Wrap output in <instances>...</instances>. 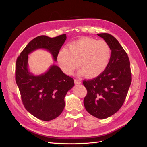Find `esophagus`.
Masks as SVG:
<instances>
[{"label": "esophagus", "instance_id": "esophagus-1", "mask_svg": "<svg viewBox=\"0 0 147 147\" xmlns=\"http://www.w3.org/2000/svg\"><path fill=\"white\" fill-rule=\"evenodd\" d=\"M74 82L76 84V85H78V84L82 83V82H81V80H78V79H75L74 80Z\"/></svg>", "mask_w": 147, "mask_h": 147}]
</instances>
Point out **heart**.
<instances>
[{"instance_id":"heart-1","label":"heart","mask_w":147,"mask_h":147,"mask_svg":"<svg viewBox=\"0 0 147 147\" xmlns=\"http://www.w3.org/2000/svg\"><path fill=\"white\" fill-rule=\"evenodd\" d=\"M111 53L110 47L104 40L83 38L70 43L68 49H61L57 54V60L65 73L72 74L81 65L86 77L94 78L107 67Z\"/></svg>"}]
</instances>
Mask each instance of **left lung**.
<instances>
[{
    "instance_id": "left-lung-1",
    "label": "left lung",
    "mask_w": 147,
    "mask_h": 147,
    "mask_svg": "<svg viewBox=\"0 0 147 147\" xmlns=\"http://www.w3.org/2000/svg\"><path fill=\"white\" fill-rule=\"evenodd\" d=\"M97 35L108 43L111 55L101 74L83 82L87 90L83 103L90 114L105 119L117 112L124 104L131 83V72L128 56L117 39L109 33Z\"/></svg>"
}]
</instances>
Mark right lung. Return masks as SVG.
<instances>
[{
	"mask_svg": "<svg viewBox=\"0 0 147 147\" xmlns=\"http://www.w3.org/2000/svg\"><path fill=\"white\" fill-rule=\"evenodd\" d=\"M66 34L54 38L45 35L33 39L21 52L16 64V82L26 110L42 121L57 117L65 107L64 97L74 85V80L65 74L57 65H52L46 73L35 76L28 68V57L38 49L48 51L55 61Z\"/></svg>",
	"mask_w": 147,
	"mask_h": 147,
	"instance_id": "add662e5",
	"label": "right lung"
}]
</instances>
